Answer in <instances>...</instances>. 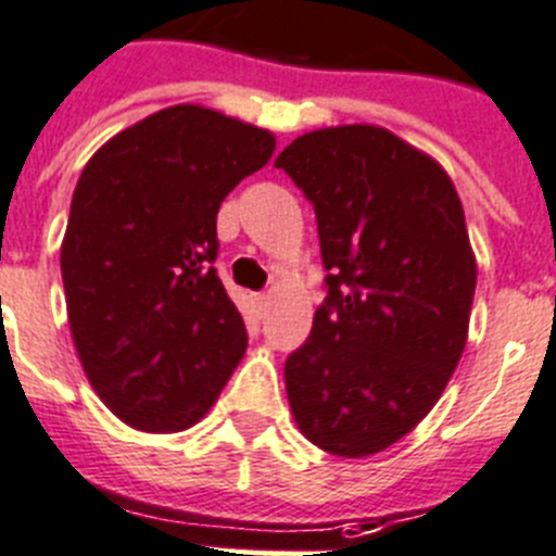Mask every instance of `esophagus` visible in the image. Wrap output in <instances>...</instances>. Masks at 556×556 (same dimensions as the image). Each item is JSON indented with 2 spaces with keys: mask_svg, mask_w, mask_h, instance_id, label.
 I'll list each match as a JSON object with an SVG mask.
<instances>
[{
  "mask_svg": "<svg viewBox=\"0 0 556 556\" xmlns=\"http://www.w3.org/2000/svg\"><path fill=\"white\" fill-rule=\"evenodd\" d=\"M267 303H269V295H264V292H261V295H255V306H258V312L267 309Z\"/></svg>",
  "mask_w": 556,
  "mask_h": 556,
  "instance_id": "34e87169",
  "label": "esophagus"
}]
</instances>
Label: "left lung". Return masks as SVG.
Returning a JSON list of instances; mask_svg holds the SVG:
<instances>
[{"label": "left lung", "mask_w": 556, "mask_h": 556, "mask_svg": "<svg viewBox=\"0 0 556 556\" xmlns=\"http://www.w3.org/2000/svg\"><path fill=\"white\" fill-rule=\"evenodd\" d=\"M317 216L326 301L283 365L301 433L363 458L410 433L467 343L476 255L447 170L379 126L298 137L278 154Z\"/></svg>", "instance_id": "1"}]
</instances>
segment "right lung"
Returning a JSON list of instances; mask_svg holds the SVG:
<instances>
[{
  "label": "right lung",
  "instance_id": "add662e5",
  "mask_svg": "<svg viewBox=\"0 0 556 556\" xmlns=\"http://www.w3.org/2000/svg\"><path fill=\"white\" fill-rule=\"evenodd\" d=\"M275 137L179 103L115 135L75 185L61 278L75 349L121 421L179 433L219 400L247 349L222 287L216 213Z\"/></svg>",
  "mask_w": 556,
  "mask_h": 556
}]
</instances>
